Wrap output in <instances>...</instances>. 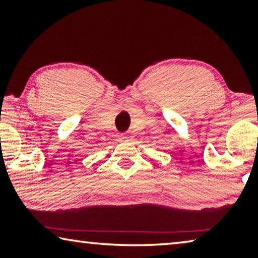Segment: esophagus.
Segmentation results:
<instances>
[{"instance_id":"esophagus-1","label":"esophagus","mask_w":258,"mask_h":258,"mask_svg":"<svg viewBox=\"0 0 258 258\" xmlns=\"http://www.w3.org/2000/svg\"><path fill=\"white\" fill-rule=\"evenodd\" d=\"M120 141H127V138H126V137H121V138H120Z\"/></svg>"}]
</instances>
